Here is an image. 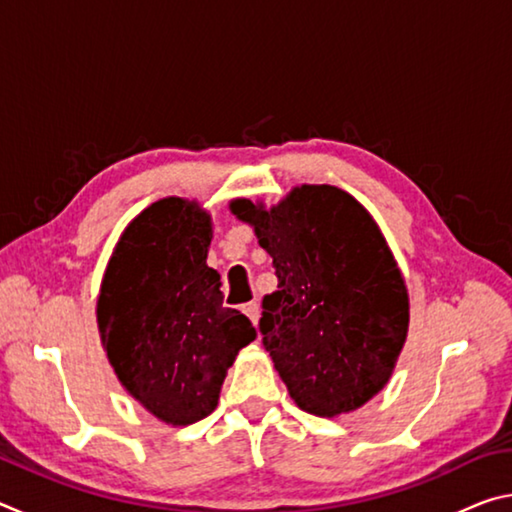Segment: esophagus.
Masks as SVG:
<instances>
[{
	"instance_id": "1",
	"label": "esophagus",
	"mask_w": 512,
	"mask_h": 512,
	"mask_svg": "<svg viewBox=\"0 0 512 512\" xmlns=\"http://www.w3.org/2000/svg\"><path fill=\"white\" fill-rule=\"evenodd\" d=\"M244 314L253 320V325H257V320H259V305L257 302H248V305H244Z\"/></svg>"
}]
</instances>
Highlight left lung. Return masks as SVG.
Segmentation results:
<instances>
[{"instance_id": "1", "label": "left lung", "mask_w": 512, "mask_h": 512, "mask_svg": "<svg viewBox=\"0 0 512 512\" xmlns=\"http://www.w3.org/2000/svg\"><path fill=\"white\" fill-rule=\"evenodd\" d=\"M273 257L259 332L302 411L334 418L384 388L409 329V296L370 214L336 187H298L273 210L235 201Z\"/></svg>"}]
</instances>
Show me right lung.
Returning a JSON list of instances; mask_svg holds the SVG:
<instances>
[{
	"mask_svg": "<svg viewBox=\"0 0 512 512\" xmlns=\"http://www.w3.org/2000/svg\"><path fill=\"white\" fill-rule=\"evenodd\" d=\"M210 241V216L194 203H153L121 235L97 302L121 384L178 427L216 409L225 372L257 336L244 314L223 307L221 275L205 264Z\"/></svg>",
	"mask_w": 512,
	"mask_h": 512,
	"instance_id": "right-lung-1",
	"label": "right lung"
}]
</instances>
